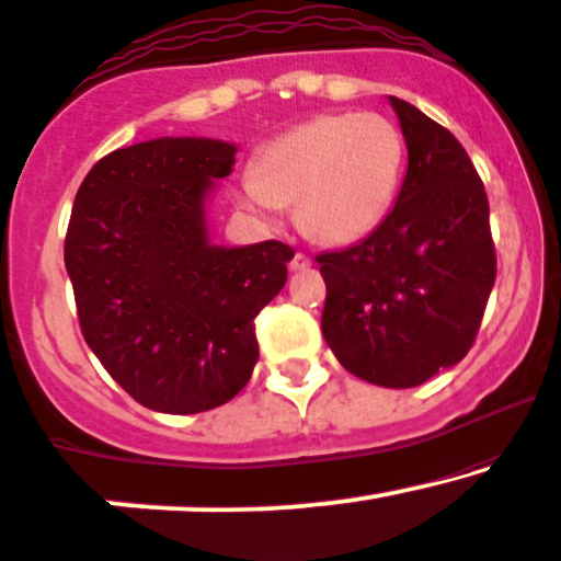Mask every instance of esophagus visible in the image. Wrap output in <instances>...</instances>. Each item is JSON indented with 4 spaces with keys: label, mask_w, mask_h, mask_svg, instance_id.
<instances>
[{
    "label": "esophagus",
    "mask_w": 561,
    "mask_h": 561,
    "mask_svg": "<svg viewBox=\"0 0 561 561\" xmlns=\"http://www.w3.org/2000/svg\"><path fill=\"white\" fill-rule=\"evenodd\" d=\"M310 256L307 254H301V251H297V254L291 256V262H288V267H291V273H299V270H307L310 267Z\"/></svg>",
    "instance_id": "1"
}]
</instances>
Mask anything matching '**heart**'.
<instances>
[{
    "mask_svg": "<svg viewBox=\"0 0 561 561\" xmlns=\"http://www.w3.org/2000/svg\"><path fill=\"white\" fill-rule=\"evenodd\" d=\"M402 163L405 142L387 116L325 113L264 145L236 196L260 217L297 206L305 236L323 247H350L387 219Z\"/></svg>",
    "mask_w": 561,
    "mask_h": 561,
    "instance_id": "1",
    "label": "heart"
}]
</instances>
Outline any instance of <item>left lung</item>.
Returning a JSON list of instances; mask_svg holds the SVG:
<instances>
[{
  "mask_svg": "<svg viewBox=\"0 0 561 561\" xmlns=\"http://www.w3.org/2000/svg\"><path fill=\"white\" fill-rule=\"evenodd\" d=\"M408 172L387 219L355 247L314 256L320 329L357 379L408 389L467 357L495 283L488 193L463 145L416 105L389 98Z\"/></svg>",
  "mask_w": 561,
  "mask_h": 561,
  "instance_id": "obj_1",
  "label": "left lung"
}]
</instances>
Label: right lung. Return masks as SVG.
Listing matches in <instances>:
<instances>
[{
	"label": "right lung",
	"mask_w": 561,
	"mask_h": 561,
	"mask_svg": "<svg viewBox=\"0 0 561 561\" xmlns=\"http://www.w3.org/2000/svg\"><path fill=\"white\" fill-rule=\"evenodd\" d=\"M236 148L161 137L103 156L79 185L66 270L84 342L140 405L201 413L251 379L254 318L286 286L294 249L211 247L204 204Z\"/></svg>",
	"instance_id": "right-lung-1"
}]
</instances>
